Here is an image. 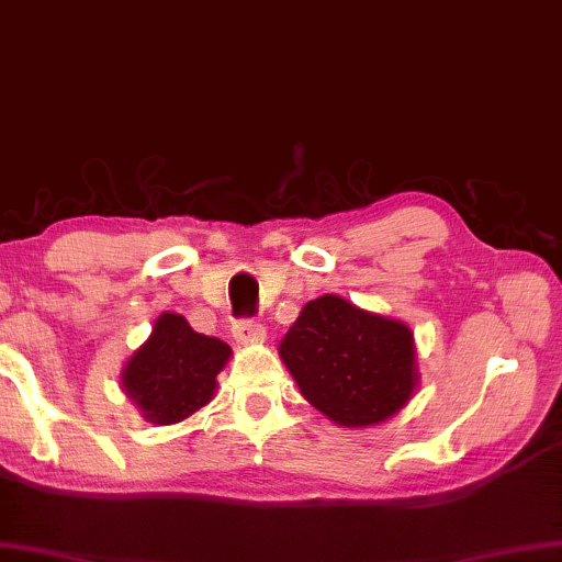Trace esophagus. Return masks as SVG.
<instances>
[{
    "mask_svg": "<svg viewBox=\"0 0 562 562\" xmlns=\"http://www.w3.org/2000/svg\"><path fill=\"white\" fill-rule=\"evenodd\" d=\"M233 337H235V341H240V345H256V341H263L266 329L261 327V324L243 319V322L233 324Z\"/></svg>",
    "mask_w": 562,
    "mask_h": 562,
    "instance_id": "esophagus-1",
    "label": "esophagus"
}]
</instances>
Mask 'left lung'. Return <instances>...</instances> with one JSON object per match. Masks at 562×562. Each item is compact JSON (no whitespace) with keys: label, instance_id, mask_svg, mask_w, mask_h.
Returning a JSON list of instances; mask_svg holds the SVG:
<instances>
[{"label":"left lung","instance_id":"obj_1","mask_svg":"<svg viewBox=\"0 0 562 562\" xmlns=\"http://www.w3.org/2000/svg\"><path fill=\"white\" fill-rule=\"evenodd\" d=\"M279 355L301 395L345 428L393 418L418 387L416 339L408 324L337 294L306 301Z\"/></svg>","mask_w":562,"mask_h":562}]
</instances>
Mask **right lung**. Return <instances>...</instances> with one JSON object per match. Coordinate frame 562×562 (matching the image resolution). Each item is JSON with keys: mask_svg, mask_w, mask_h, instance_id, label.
Listing matches in <instances>:
<instances>
[{"mask_svg": "<svg viewBox=\"0 0 562 562\" xmlns=\"http://www.w3.org/2000/svg\"><path fill=\"white\" fill-rule=\"evenodd\" d=\"M231 355L223 339L194 331L182 314L161 312L121 370V387L142 418L175 426L213 401Z\"/></svg>", "mask_w": 562, "mask_h": 562, "instance_id": "right-lung-1", "label": "right lung"}]
</instances>
